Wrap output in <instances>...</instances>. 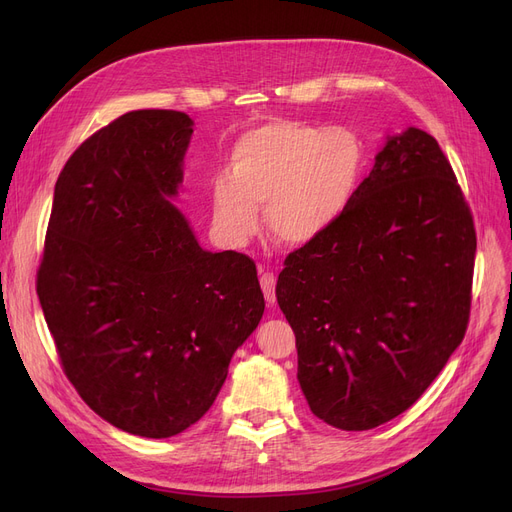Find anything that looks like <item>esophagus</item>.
I'll return each instance as SVG.
<instances>
[{"instance_id":"34e87169","label":"esophagus","mask_w":512,"mask_h":512,"mask_svg":"<svg viewBox=\"0 0 512 512\" xmlns=\"http://www.w3.org/2000/svg\"><path fill=\"white\" fill-rule=\"evenodd\" d=\"M259 282H261L267 305H274L276 303V276L270 274V272H265V274H261Z\"/></svg>"}]
</instances>
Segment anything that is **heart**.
Listing matches in <instances>:
<instances>
[{"instance_id":"obj_1","label":"heart","mask_w":512,"mask_h":512,"mask_svg":"<svg viewBox=\"0 0 512 512\" xmlns=\"http://www.w3.org/2000/svg\"><path fill=\"white\" fill-rule=\"evenodd\" d=\"M367 168V147L351 128L272 120L247 130L230 153V176L209 184L211 224L238 247L265 224L284 245H309L351 209Z\"/></svg>"}]
</instances>
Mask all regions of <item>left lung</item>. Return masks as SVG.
I'll use <instances>...</instances> for the list:
<instances>
[{"label":"left lung","mask_w":512,"mask_h":512,"mask_svg":"<svg viewBox=\"0 0 512 512\" xmlns=\"http://www.w3.org/2000/svg\"><path fill=\"white\" fill-rule=\"evenodd\" d=\"M475 249L438 141L413 126L388 137L344 218L278 276L315 417L363 432L417 402L465 338Z\"/></svg>","instance_id":"obj_1"}]
</instances>
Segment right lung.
Returning <instances> with one entry per match:
<instances>
[{
    "label": "right lung",
    "mask_w": 512,
    "mask_h": 512,
    "mask_svg": "<svg viewBox=\"0 0 512 512\" xmlns=\"http://www.w3.org/2000/svg\"><path fill=\"white\" fill-rule=\"evenodd\" d=\"M193 120L137 110L56 182L37 294L64 373L107 423L170 438L213 405L265 309L255 261L199 247L172 205Z\"/></svg>",
    "instance_id": "obj_1"
}]
</instances>
